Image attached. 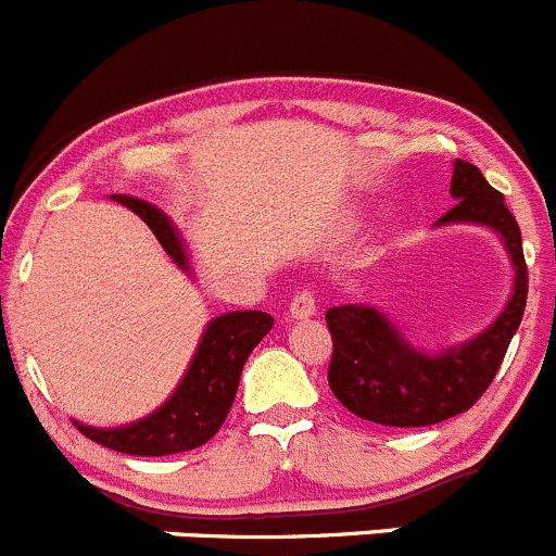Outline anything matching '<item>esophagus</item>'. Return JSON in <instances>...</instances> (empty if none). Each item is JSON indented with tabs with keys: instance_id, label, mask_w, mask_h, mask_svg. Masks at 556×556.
<instances>
[{
	"instance_id": "1",
	"label": "esophagus",
	"mask_w": 556,
	"mask_h": 556,
	"mask_svg": "<svg viewBox=\"0 0 556 556\" xmlns=\"http://www.w3.org/2000/svg\"><path fill=\"white\" fill-rule=\"evenodd\" d=\"M316 313V296L311 291H300L294 294V300L289 302V311H286V318L289 321H302V318H311Z\"/></svg>"
}]
</instances>
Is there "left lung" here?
I'll return each instance as SVG.
<instances>
[{
	"mask_svg": "<svg viewBox=\"0 0 556 556\" xmlns=\"http://www.w3.org/2000/svg\"><path fill=\"white\" fill-rule=\"evenodd\" d=\"M452 197L457 205L435 227L476 224L492 229L514 265V286L500 316L448 349L421 351L387 313L372 305H338L327 311L332 332L329 389L359 419L383 427H427L465 414L492 383L527 305V265L521 232L476 164L454 162Z\"/></svg>",
	"mask_w": 556,
	"mask_h": 556,
	"instance_id": "8db88e82",
	"label": "left lung"
}]
</instances>
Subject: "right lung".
Here are the masks:
<instances>
[{
  "instance_id": "1",
  "label": "right lung",
  "mask_w": 556,
  "mask_h": 556,
  "mask_svg": "<svg viewBox=\"0 0 556 556\" xmlns=\"http://www.w3.org/2000/svg\"><path fill=\"white\" fill-rule=\"evenodd\" d=\"M113 200L137 213L156 235L169 260L184 273H191L184 238L167 213L137 197L113 194ZM270 329V313H222L207 321L184 378L153 414L124 427H89L84 421H75V427L99 446L131 454V457H167V454L202 446L222 430L238 394L245 359Z\"/></svg>"
}]
</instances>
